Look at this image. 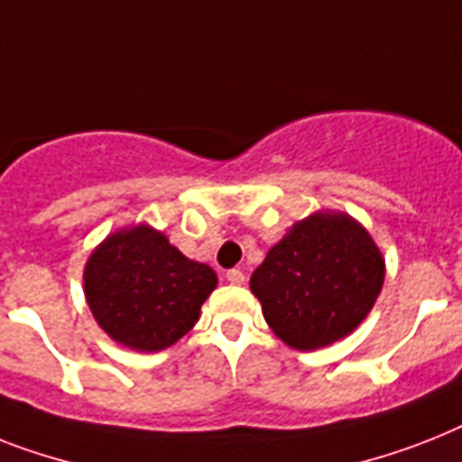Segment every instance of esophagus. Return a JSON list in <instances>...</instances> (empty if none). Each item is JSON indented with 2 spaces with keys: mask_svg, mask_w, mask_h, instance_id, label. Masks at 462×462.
Instances as JSON below:
<instances>
[{
  "mask_svg": "<svg viewBox=\"0 0 462 462\" xmlns=\"http://www.w3.org/2000/svg\"><path fill=\"white\" fill-rule=\"evenodd\" d=\"M225 277H227V282L230 284H244V273L237 268L227 270V273H225Z\"/></svg>",
  "mask_w": 462,
  "mask_h": 462,
  "instance_id": "obj_1",
  "label": "esophagus"
}]
</instances>
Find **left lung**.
<instances>
[{
    "label": "left lung",
    "mask_w": 462,
    "mask_h": 462,
    "mask_svg": "<svg viewBox=\"0 0 462 462\" xmlns=\"http://www.w3.org/2000/svg\"><path fill=\"white\" fill-rule=\"evenodd\" d=\"M373 235L344 211L296 220L251 275L268 328L296 351L344 339L373 310L384 284Z\"/></svg>",
    "instance_id": "8db88e82"
}]
</instances>
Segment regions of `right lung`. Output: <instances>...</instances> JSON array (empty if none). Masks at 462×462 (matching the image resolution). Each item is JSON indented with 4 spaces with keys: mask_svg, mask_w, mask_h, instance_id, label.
<instances>
[{
    "mask_svg": "<svg viewBox=\"0 0 462 462\" xmlns=\"http://www.w3.org/2000/svg\"><path fill=\"white\" fill-rule=\"evenodd\" d=\"M82 284L97 325L116 344L156 354L197 325L218 275L187 258L161 230L134 223L97 244Z\"/></svg>",
    "mask_w": 462,
    "mask_h": 462,
    "instance_id": "obj_1",
    "label": "right lung"
}]
</instances>
